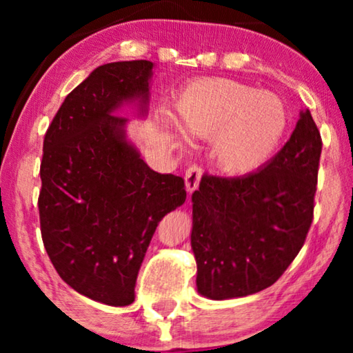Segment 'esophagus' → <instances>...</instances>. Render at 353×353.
<instances>
[{"mask_svg":"<svg viewBox=\"0 0 353 353\" xmlns=\"http://www.w3.org/2000/svg\"><path fill=\"white\" fill-rule=\"evenodd\" d=\"M201 176H202V170L197 165H191L188 168L186 173H185V185H186V191L191 192L197 190V186H199V181H201Z\"/></svg>","mask_w":353,"mask_h":353,"instance_id":"1","label":"esophagus"}]
</instances>
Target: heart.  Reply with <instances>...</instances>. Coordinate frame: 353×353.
I'll return each mask as SVG.
<instances>
[{
    "label": "heart",
    "mask_w": 353,
    "mask_h": 353,
    "mask_svg": "<svg viewBox=\"0 0 353 353\" xmlns=\"http://www.w3.org/2000/svg\"><path fill=\"white\" fill-rule=\"evenodd\" d=\"M180 128L162 114V127L188 143L212 139V157L221 172L245 175L265 165L288 128V110L270 91L228 79H201L183 91L175 104Z\"/></svg>",
    "instance_id": "heart-1"
}]
</instances>
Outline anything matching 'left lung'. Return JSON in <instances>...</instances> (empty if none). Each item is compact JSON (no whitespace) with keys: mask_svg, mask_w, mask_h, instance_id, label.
Masks as SVG:
<instances>
[{"mask_svg":"<svg viewBox=\"0 0 353 353\" xmlns=\"http://www.w3.org/2000/svg\"><path fill=\"white\" fill-rule=\"evenodd\" d=\"M320 156V132L310 110L302 109L289 141L257 172L202 176L191 196L202 297H245L278 281L312 225Z\"/></svg>","mask_w":353,"mask_h":353,"instance_id":"obj_1","label":"left lung"}]
</instances>
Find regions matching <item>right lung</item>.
Wrapping results in <instances>:
<instances>
[{"instance_id":"obj_1","label":"right lung","mask_w":353,"mask_h":353,"mask_svg":"<svg viewBox=\"0 0 353 353\" xmlns=\"http://www.w3.org/2000/svg\"><path fill=\"white\" fill-rule=\"evenodd\" d=\"M151 61L99 65L57 110L43 143L41 238L59 276L104 305L134 301L159 221L185 204L181 176L154 172L128 139L130 105L148 114Z\"/></svg>"}]
</instances>
